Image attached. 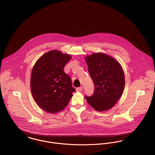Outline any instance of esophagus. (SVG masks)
Instances as JSON below:
<instances>
[{
	"label": "esophagus",
	"mask_w": 155,
	"mask_h": 155,
	"mask_svg": "<svg viewBox=\"0 0 155 155\" xmlns=\"http://www.w3.org/2000/svg\"><path fill=\"white\" fill-rule=\"evenodd\" d=\"M83 90V87H77V89H76V91H77V92H80V91H81Z\"/></svg>",
	"instance_id": "obj_1"
}]
</instances>
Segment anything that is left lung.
Instances as JSON below:
<instances>
[{
    "mask_svg": "<svg viewBox=\"0 0 155 155\" xmlns=\"http://www.w3.org/2000/svg\"><path fill=\"white\" fill-rule=\"evenodd\" d=\"M94 91L85 96L87 102L98 111L112 108L121 97L124 87V75L121 65L103 53H94L86 58Z\"/></svg>",
    "mask_w": 155,
    "mask_h": 155,
    "instance_id": "8db88e82",
    "label": "left lung"
}]
</instances>
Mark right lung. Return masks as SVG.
Instances as JSON below:
<instances>
[{"instance_id":"right-lung-1","label":"right lung","mask_w":155,"mask_h":155,"mask_svg":"<svg viewBox=\"0 0 155 155\" xmlns=\"http://www.w3.org/2000/svg\"><path fill=\"white\" fill-rule=\"evenodd\" d=\"M71 57L58 50L50 51L42 56L31 71V87L33 97L44 111L56 113L68 105L75 91L71 77L64 67Z\"/></svg>"}]
</instances>
